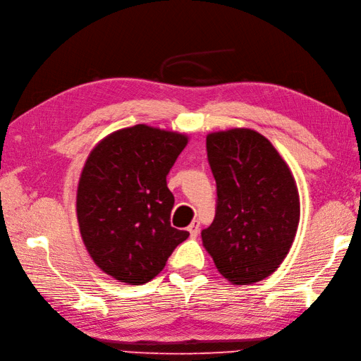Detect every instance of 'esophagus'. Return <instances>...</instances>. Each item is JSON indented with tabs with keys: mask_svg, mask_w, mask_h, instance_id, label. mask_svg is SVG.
<instances>
[{
	"mask_svg": "<svg viewBox=\"0 0 361 361\" xmlns=\"http://www.w3.org/2000/svg\"><path fill=\"white\" fill-rule=\"evenodd\" d=\"M188 231H190V235L193 236V238H196L197 235H199V231H201V228H199V222L197 221H193L190 224V227H188Z\"/></svg>",
	"mask_w": 361,
	"mask_h": 361,
	"instance_id": "esophagus-1",
	"label": "esophagus"
}]
</instances>
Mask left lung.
Wrapping results in <instances>:
<instances>
[{
	"instance_id": "1",
	"label": "left lung",
	"mask_w": 361,
	"mask_h": 361,
	"mask_svg": "<svg viewBox=\"0 0 361 361\" xmlns=\"http://www.w3.org/2000/svg\"><path fill=\"white\" fill-rule=\"evenodd\" d=\"M216 213L202 230L214 266L233 284H253L279 267L296 235L300 197L274 145L253 130L208 134Z\"/></svg>"
}]
</instances>
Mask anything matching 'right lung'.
<instances>
[{"mask_svg":"<svg viewBox=\"0 0 361 361\" xmlns=\"http://www.w3.org/2000/svg\"><path fill=\"white\" fill-rule=\"evenodd\" d=\"M187 137L147 125L116 131L87 157L77 190L83 243L97 266L126 284H145L190 236L171 227L166 176Z\"/></svg>","mask_w":361,"mask_h":361,"instance_id":"1","label":"right lung"}]
</instances>
